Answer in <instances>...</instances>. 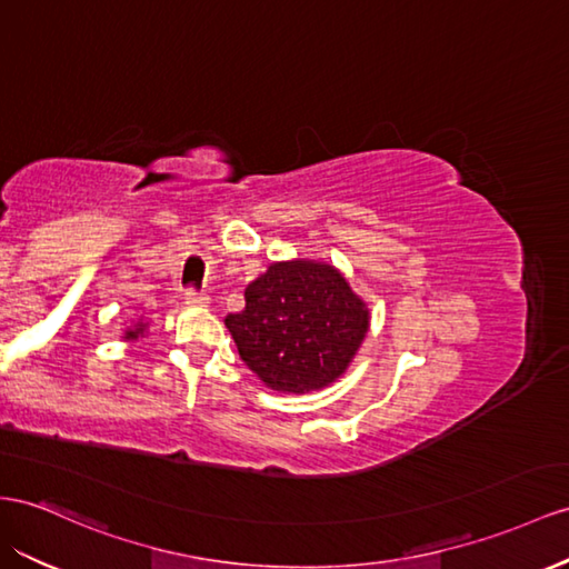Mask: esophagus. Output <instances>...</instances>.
<instances>
[{"mask_svg": "<svg viewBox=\"0 0 569 569\" xmlns=\"http://www.w3.org/2000/svg\"><path fill=\"white\" fill-rule=\"evenodd\" d=\"M184 302L189 305V308H209L211 298L207 293H199V290H187Z\"/></svg>", "mask_w": 569, "mask_h": 569, "instance_id": "esophagus-1", "label": "esophagus"}]
</instances>
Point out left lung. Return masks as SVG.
Returning a JSON list of instances; mask_svg holds the SVG:
<instances>
[{
  "label": "left lung",
  "mask_w": 569,
  "mask_h": 569,
  "mask_svg": "<svg viewBox=\"0 0 569 569\" xmlns=\"http://www.w3.org/2000/svg\"><path fill=\"white\" fill-rule=\"evenodd\" d=\"M244 310L226 317L238 353L281 395L333 385L351 366L370 329V308L327 261L288 259L244 290Z\"/></svg>",
  "instance_id": "obj_1"
}]
</instances>
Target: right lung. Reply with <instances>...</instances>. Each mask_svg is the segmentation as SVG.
<instances>
[{
	"label": "right lung",
	"mask_w": 569,
	"mask_h": 569,
	"mask_svg": "<svg viewBox=\"0 0 569 569\" xmlns=\"http://www.w3.org/2000/svg\"><path fill=\"white\" fill-rule=\"evenodd\" d=\"M149 331V319H137V322L132 325V327H124V331H122V341H127V343H134V341H139V339H143V333Z\"/></svg>",
	"instance_id": "obj_1"
}]
</instances>
